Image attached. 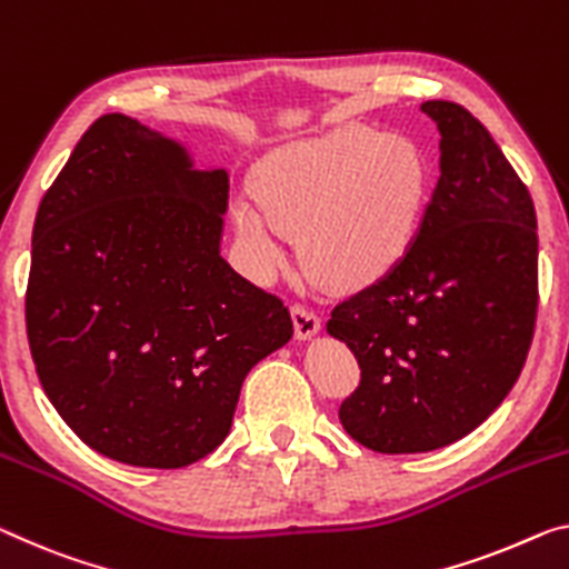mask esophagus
I'll return each mask as SVG.
<instances>
[{"instance_id":"obj_1","label":"esophagus","mask_w":569,"mask_h":569,"mask_svg":"<svg viewBox=\"0 0 569 569\" xmlns=\"http://www.w3.org/2000/svg\"><path fill=\"white\" fill-rule=\"evenodd\" d=\"M292 320H295V333L300 340H308L320 330V315L308 305H292Z\"/></svg>"}]
</instances>
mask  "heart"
<instances>
[{"instance_id":"obj_1","label":"heart","mask_w":569,"mask_h":569,"mask_svg":"<svg viewBox=\"0 0 569 569\" xmlns=\"http://www.w3.org/2000/svg\"><path fill=\"white\" fill-rule=\"evenodd\" d=\"M427 168L412 139L366 127L287 144L247 182L233 221L261 272L290 257V231L305 229V257L340 284L366 282L405 257L415 239Z\"/></svg>"}]
</instances>
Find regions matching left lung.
<instances>
[{"label":"left lung","instance_id":"left-lung-1","mask_svg":"<svg viewBox=\"0 0 569 569\" xmlns=\"http://www.w3.org/2000/svg\"><path fill=\"white\" fill-rule=\"evenodd\" d=\"M422 111L442 137L440 178L415 241L328 320L361 366L340 425L387 456L445 448L496 412L527 361L539 302L527 186L460 103Z\"/></svg>","mask_w":569,"mask_h":569}]
</instances>
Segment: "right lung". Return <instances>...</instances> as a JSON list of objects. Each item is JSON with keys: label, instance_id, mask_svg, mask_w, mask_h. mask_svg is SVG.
<instances>
[{"label": "right lung", "instance_id": "right-lung-1", "mask_svg": "<svg viewBox=\"0 0 569 569\" xmlns=\"http://www.w3.org/2000/svg\"><path fill=\"white\" fill-rule=\"evenodd\" d=\"M226 170L107 113L42 196L24 295L52 407L101 456L182 468L231 430L241 383L290 310L221 257Z\"/></svg>", "mask_w": 569, "mask_h": 569}]
</instances>
